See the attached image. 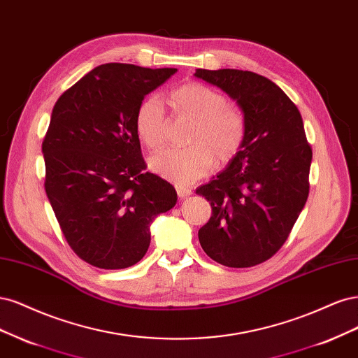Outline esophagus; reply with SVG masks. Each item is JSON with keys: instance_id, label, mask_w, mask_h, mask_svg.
<instances>
[{"instance_id": "1", "label": "esophagus", "mask_w": 358, "mask_h": 358, "mask_svg": "<svg viewBox=\"0 0 358 358\" xmlns=\"http://www.w3.org/2000/svg\"><path fill=\"white\" fill-rule=\"evenodd\" d=\"M176 190H177L178 198H181V199L187 198V196H190V194H192V189H189V187H184V186H176Z\"/></svg>"}]
</instances>
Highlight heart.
<instances>
[{
    "mask_svg": "<svg viewBox=\"0 0 358 358\" xmlns=\"http://www.w3.org/2000/svg\"><path fill=\"white\" fill-rule=\"evenodd\" d=\"M169 101L178 119L193 122L187 136L190 147L165 150L150 157V169L178 186H187L208 174L214 162L226 165L236 157L247 134L244 111L238 103L199 82L176 87ZM135 126L140 140L150 150H159L166 144L169 124L159 98L148 96L143 101Z\"/></svg>",
    "mask_w": 358,
    "mask_h": 358,
    "instance_id": "heart-1",
    "label": "heart"
}]
</instances>
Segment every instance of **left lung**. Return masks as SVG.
Here are the masks:
<instances>
[{
	"label": "left lung",
	"mask_w": 358,
	"mask_h": 358,
	"mask_svg": "<svg viewBox=\"0 0 358 358\" xmlns=\"http://www.w3.org/2000/svg\"><path fill=\"white\" fill-rule=\"evenodd\" d=\"M194 76L235 99L247 122L241 152L196 190L213 208L199 242L224 266H256L282 247L303 210L313 148L294 102L269 78L229 68Z\"/></svg>",
	"instance_id": "1"
}]
</instances>
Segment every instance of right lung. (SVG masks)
Listing matches in <instances>:
<instances>
[{"mask_svg": "<svg viewBox=\"0 0 358 358\" xmlns=\"http://www.w3.org/2000/svg\"><path fill=\"white\" fill-rule=\"evenodd\" d=\"M176 68L103 64L56 101L43 141L44 189L68 245L101 269H124L150 245V224L177 202L147 172L136 132L143 99Z\"/></svg>", "mask_w": 358, "mask_h": 358, "instance_id": "1", "label": "right lung"}]
</instances>
